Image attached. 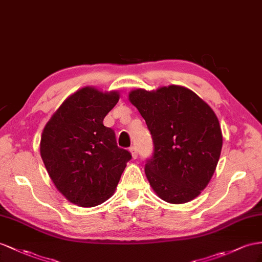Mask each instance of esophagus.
<instances>
[{
  "label": "esophagus",
  "instance_id": "34e87169",
  "mask_svg": "<svg viewBox=\"0 0 262 262\" xmlns=\"http://www.w3.org/2000/svg\"><path fill=\"white\" fill-rule=\"evenodd\" d=\"M129 151H130V154H132V157H133V159H136L137 158V156H138V152H137V148L135 146H133V147H130L129 148Z\"/></svg>",
  "mask_w": 262,
  "mask_h": 262
}]
</instances>
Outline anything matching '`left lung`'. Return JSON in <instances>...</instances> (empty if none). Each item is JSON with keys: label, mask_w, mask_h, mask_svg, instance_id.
<instances>
[{"label": "left lung", "mask_w": 262, "mask_h": 262, "mask_svg": "<svg viewBox=\"0 0 262 262\" xmlns=\"http://www.w3.org/2000/svg\"><path fill=\"white\" fill-rule=\"evenodd\" d=\"M128 96L152 137L154 152L145 165L151 188L169 204L195 199L210 182L223 147L216 114L178 85L134 90Z\"/></svg>", "instance_id": "left-lung-1"}]
</instances>
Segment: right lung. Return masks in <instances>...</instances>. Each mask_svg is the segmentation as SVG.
Masks as SVG:
<instances>
[{
  "label": "right lung",
  "instance_id": "obj_1",
  "mask_svg": "<svg viewBox=\"0 0 262 262\" xmlns=\"http://www.w3.org/2000/svg\"><path fill=\"white\" fill-rule=\"evenodd\" d=\"M119 99L116 91L86 86L67 97L45 125L39 150L55 187L72 204L95 207L115 191L128 150L103 120Z\"/></svg>",
  "mask_w": 262,
  "mask_h": 262
}]
</instances>
